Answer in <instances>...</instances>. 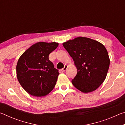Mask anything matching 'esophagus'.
I'll return each mask as SVG.
<instances>
[{
  "label": "esophagus",
  "mask_w": 125,
  "mask_h": 125,
  "mask_svg": "<svg viewBox=\"0 0 125 125\" xmlns=\"http://www.w3.org/2000/svg\"><path fill=\"white\" fill-rule=\"evenodd\" d=\"M67 68H68V65L65 64L64 67L63 68H62V69H61V71H62V72H65V71H66V69H67Z\"/></svg>",
  "instance_id": "obj_1"
}]
</instances>
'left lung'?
<instances>
[{
  "instance_id": "obj_1",
  "label": "left lung",
  "mask_w": 125,
  "mask_h": 125,
  "mask_svg": "<svg viewBox=\"0 0 125 125\" xmlns=\"http://www.w3.org/2000/svg\"><path fill=\"white\" fill-rule=\"evenodd\" d=\"M74 61L77 74L72 80L82 92L97 89L104 81L110 65L108 53L102 43L84 37H78L63 43Z\"/></svg>"
}]
</instances>
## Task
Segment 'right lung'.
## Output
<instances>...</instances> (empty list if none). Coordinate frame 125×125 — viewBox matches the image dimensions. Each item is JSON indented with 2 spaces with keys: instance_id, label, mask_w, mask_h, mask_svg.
Instances as JSON below:
<instances>
[{
  "instance_id": "obj_1",
  "label": "right lung",
  "mask_w": 125,
  "mask_h": 125,
  "mask_svg": "<svg viewBox=\"0 0 125 125\" xmlns=\"http://www.w3.org/2000/svg\"><path fill=\"white\" fill-rule=\"evenodd\" d=\"M56 42H39L23 53L16 65L18 81L31 95H47L54 88L58 70L49 60V54L58 47Z\"/></svg>"
}]
</instances>
